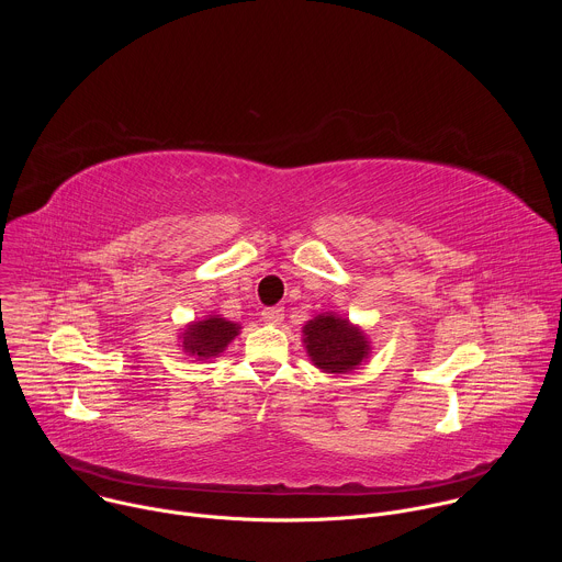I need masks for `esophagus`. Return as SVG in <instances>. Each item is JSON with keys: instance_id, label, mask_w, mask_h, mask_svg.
Instances as JSON below:
<instances>
[{"instance_id": "34e87169", "label": "esophagus", "mask_w": 562, "mask_h": 562, "mask_svg": "<svg viewBox=\"0 0 562 562\" xmlns=\"http://www.w3.org/2000/svg\"><path fill=\"white\" fill-rule=\"evenodd\" d=\"M284 317V306H269L262 311V319L267 325H280Z\"/></svg>"}]
</instances>
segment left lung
<instances>
[{"label":"left lung","instance_id":"8db88e82","mask_svg":"<svg viewBox=\"0 0 562 562\" xmlns=\"http://www.w3.org/2000/svg\"><path fill=\"white\" fill-rule=\"evenodd\" d=\"M304 345L313 364L327 373H347L369 353V342L349 319L336 315H317L304 327Z\"/></svg>","mask_w":562,"mask_h":562}]
</instances>
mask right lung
<instances>
[{
	"label": "right lung",
	"mask_w": 562,
	"mask_h": 562,
	"mask_svg": "<svg viewBox=\"0 0 562 562\" xmlns=\"http://www.w3.org/2000/svg\"><path fill=\"white\" fill-rule=\"evenodd\" d=\"M237 325L228 323L224 317H206L202 323L189 325L182 334L184 351L195 358H213L224 351V347L237 336Z\"/></svg>",
	"instance_id": "1"
}]
</instances>
